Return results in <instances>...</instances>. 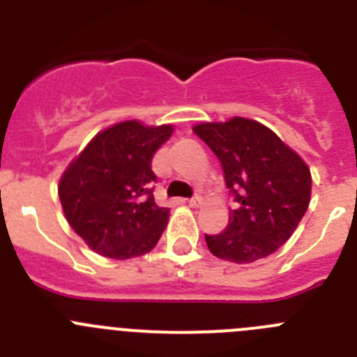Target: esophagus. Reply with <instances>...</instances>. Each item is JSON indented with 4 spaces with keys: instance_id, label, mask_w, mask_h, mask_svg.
<instances>
[{
    "instance_id": "34e87169",
    "label": "esophagus",
    "mask_w": 357,
    "mask_h": 357,
    "mask_svg": "<svg viewBox=\"0 0 357 357\" xmlns=\"http://www.w3.org/2000/svg\"><path fill=\"white\" fill-rule=\"evenodd\" d=\"M200 204H202V197H193L188 200V206H191V207H198Z\"/></svg>"
}]
</instances>
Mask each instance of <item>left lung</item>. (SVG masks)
Returning <instances> with one entry per match:
<instances>
[{
	"mask_svg": "<svg viewBox=\"0 0 357 357\" xmlns=\"http://www.w3.org/2000/svg\"><path fill=\"white\" fill-rule=\"evenodd\" d=\"M220 159L236 209L229 225L206 236L211 254L238 264L279 250L295 232L311 200V172L302 157L259 121L232 118L193 127Z\"/></svg>",
	"mask_w": 357,
	"mask_h": 357,
	"instance_id": "obj_1",
	"label": "left lung"
}]
</instances>
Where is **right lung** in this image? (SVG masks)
I'll use <instances>...</instances> for the list:
<instances>
[{"label":"right lung","mask_w":357,"mask_h":357,"mask_svg":"<svg viewBox=\"0 0 357 357\" xmlns=\"http://www.w3.org/2000/svg\"><path fill=\"white\" fill-rule=\"evenodd\" d=\"M172 125L137 119L91 139L59 182L64 216L91 250L110 259L148 254L168 225L169 209L153 198V153L172 137Z\"/></svg>","instance_id":"add662e5"}]
</instances>
